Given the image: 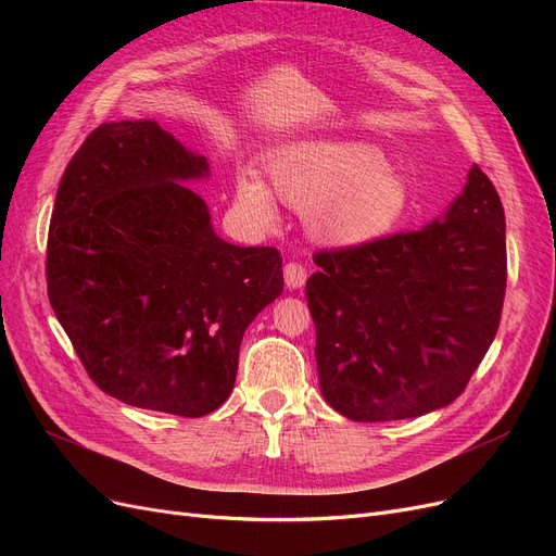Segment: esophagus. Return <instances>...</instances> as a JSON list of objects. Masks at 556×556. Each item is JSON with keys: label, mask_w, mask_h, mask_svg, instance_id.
Here are the masks:
<instances>
[{"label": "esophagus", "mask_w": 556, "mask_h": 556, "mask_svg": "<svg viewBox=\"0 0 556 556\" xmlns=\"http://www.w3.org/2000/svg\"><path fill=\"white\" fill-rule=\"evenodd\" d=\"M282 274H285V285H288L290 290L304 288V282H306V278H308L306 266L299 264V262H288V264H285Z\"/></svg>", "instance_id": "esophagus-1"}]
</instances>
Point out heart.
<instances>
[{
  "label": "heart",
  "mask_w": 556,
  "mask_h": 556,
  "mask_svg": "<svg viewBox=\"0 0 556 556\" xmlns=\"http://www.w3.org/2000/svg\"><path fill=\"white\" fill-rule=\"evenodd\" d=\"M280 201L308 213L317 239L364 245L392 233L410 208L408 182L384 153L355 141H311L285 148L268 162ZM274 192L250 172L237 176V201L252 220L276 217Z\"/></svg>",
  "instance_id": "1"
}]
</instances>
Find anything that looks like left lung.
Returning a JSON list of instances; mask_svg holds the SVG:
<instances>
[{
    "mask_svg": "<svg viewBox=\"0 0 556 556\" xmlns=\"http://www.w3.org/2000/svg\"><path fill=\"white\" fill-rule=\"evenodd\" d=\"M306 299L319 392L355 422L457 399L490 350L506 296V215L478 164L441 220L315 252Z\"/></svg>",
    "mask_w": 556,
    "mask_h": 556,
    "instance_id": "left-lung-1",
    "label": "left lung"
}]
</instances>
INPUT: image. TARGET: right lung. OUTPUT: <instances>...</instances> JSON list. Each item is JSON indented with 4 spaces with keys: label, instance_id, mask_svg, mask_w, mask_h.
Instances as JSON below:
<instances>
[{
    "label": "right lung",
    "instance_id": "obj_1",
    "mask_svg": "<svg viewBox=\"0 0 556 556\" xmlns=\"http://www.w3.org/2000/svg\"><path fill=\"white\" fill-rule=\"evenodd\" d=\"M204 155L155 121L99 125L66 164L50 217L48 299L99 390L201 417L233 390L243 333L282 292L276 248L213 231L185 180Z\"/></svg>",
    "mask_w": 556,
    "mask_h": 556
}]
</instances>
